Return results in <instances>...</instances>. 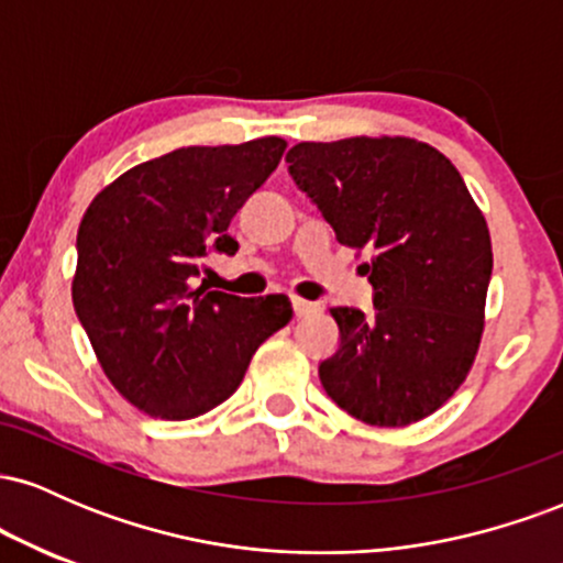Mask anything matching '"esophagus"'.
I'll use <instances>...</instances> for the list:
<instances>
[{
	"instance_id": "1",
	"label": "esophagus",
	"mask_w": 563,
	"mask_h": 563,
	"mask_svg": "<svg viewBox=\"0 0 563 563\" xmlns=\"http://www.w3.org/2000/svg\"><path fill=\"white\" fill-rule=\"evenodd\" d=\"M314 307H318V303H312V301H307V299H299V296H294V312L299 314V318H303V314H309V312H314Z\"/></svg>"
}]
</instances>
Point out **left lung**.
Here are the masks:
<instances>
[{"mask_svg":"<svg viewBox=\"0 0 563 563\" xmlns=\"http://www.w3.org/2000/svg\"><path fill=\"white\" fill-rule=\"evenodd\" d=\"M288 174L339 243L367 251L373 307H331L341 344L322 389L371 426L439 410L474 365L493 277L479 206L450 158L410 137L299 142Z\"/></svg>","mask_w":563,"mask_h":563,"instance_id":"obj_1","label":"left lung"}]
</instances>
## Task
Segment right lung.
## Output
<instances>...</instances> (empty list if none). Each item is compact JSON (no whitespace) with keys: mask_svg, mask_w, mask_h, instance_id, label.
I'll return each mask as SVG.
<instances>
[{"mask_svg":"<svg viewBox=\"0 0 563 563\" xmlns=\"http://www.w3.org/2000/svg\"><path fill=\"white\" fill-rule=\"evenodd\" d=\"M286 140L179 147L121 174L76 235L74 309L121 397L187 421L241 386L251 357L290 320L288 296L192 286L203 260L232 256L228 228L280 164Z\"/></svg>","mask_w":563,"mask_h":563,"instance_id":"1","label":"right lung"}]
</instances>
